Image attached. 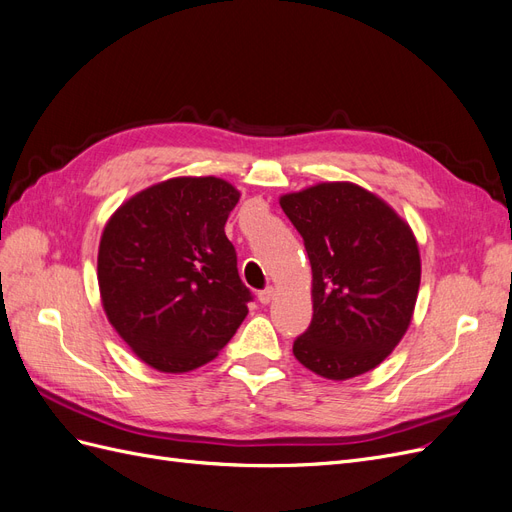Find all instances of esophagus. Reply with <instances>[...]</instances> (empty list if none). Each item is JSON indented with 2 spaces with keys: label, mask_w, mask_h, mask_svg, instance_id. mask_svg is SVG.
I'll use <instances>...</instances> for the list:
<instances>
[{
  "label": "esophagus",
  "mask_w": 512,
  "mask_h": 512,
  "mask_svg": "<svg viewBox=\"0 0 512 512\" xmlns=\"http://www.w3.org/2000/svg\"><path fill=\"white\" fill-rule=\"evenodd\" d=\"M273 297H275V290H273V288H265V290L258 292V301H260L262 305H269V303L273 301Z\"/></svg>",
  "instance_id": "esophagus-1"
}]
</instances>
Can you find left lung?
<instances>
[{"mask_svg":"<svg viewBox=\"0 0 512 512\" xmlns=\"http://www.w3.org/2000/svg\"><path fill=\"white\" fill-rule=\"evenodd\" d=\"M312 265L314 316L292 346L327 380L378 367L406 335L421 286L410 224L361 185L324 181L280 196Z\"/></svg>","mask_w":512,"mask_h":512,"instance_id":"left-lung-1","label":"left lung"}]
</instances>
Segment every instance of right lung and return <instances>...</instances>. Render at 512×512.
I'll use <instances>...</instances> for the list:
<instances>
[{
    "label": "right lung",
    "instance_id": "right-lung-1",
    "mask_svg": "<svg viewBox=\"0 0 512 512\" xmlns=\"http://www.w3.org/2000/svg\"><path fill=\"white\" fill-rule=\"evenodd\" d=\"M239 190L220 177H173L128 198L98 250L104 314L149 367L185 374L213 361L252 301L224 226Z\"/></svg>",
    "mask_w": 512,
    "mask_h": 512
}]
</instances>
